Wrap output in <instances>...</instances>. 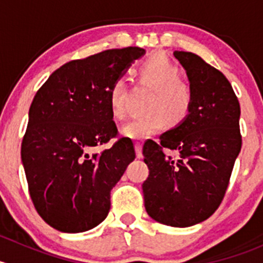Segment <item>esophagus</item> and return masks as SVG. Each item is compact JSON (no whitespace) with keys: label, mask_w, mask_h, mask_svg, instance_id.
Here are the masks:
<instances>
[{"label":"esophagus","mask_w":263,"mask_h":263,"mask_svg":"<svg viewBox=\"0 0 263 263\" xmlns=\"http://www.w3.org/2000/svg\"><path fill=\"white\" fill-rule=\"evenodd\" d=\"M135 148H136V156L139 159L142 158V144L141 142H135Z\"/></svg>","instance_id":"esophagus-1"}]
</instances>
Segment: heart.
<instances>
[{
	"mask_svg": "<svg viewBox=\"0 0 263 263\" xmlns=\"http://www.w3.org/2000/svg\"><path fill=\"white\" fill-rule=\"evenodd\" d=\"M139 82L151 89L145 110L147 115L132 119L121 128V134L131 140H144L169 127L181 126L192 110L193 92L181 79V70L166 55L155 54L139 65ZM128 89L124 79H117L109 91L110 115L117 121L127 116Z\"/></svg>",
	"mask_w": 263,
	"mask_h": 263,
	"instance_id": "heart-1",
	"label": "heart"
}]
</instances>
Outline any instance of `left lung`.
<instances>
[{"label": "left lung", "instance_id": "1", "mask_svg": "<svg viewBox=\"0 0 263 263\" xmlns=\"http://www.w3.org/2000/svg\"><path fill=\"white\" fill-rule=\"evenodd\" d=\"M187 71L193 92L191 115L181 126L148 140L142 154L148 177L142 183L147 214L164 225L192 227L221 203L242 147L240 105L221 71L191 52L173 53ZM177 149V161L163 153Z\"/></svg>", "mask_w": 263, "mask_h": 263}]
</instances>
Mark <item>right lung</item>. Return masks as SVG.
I'll return each mask as SVG.
<instances>
[{"instance_id": "obj_1", "label": "right lung", "mask_w": 263, "mask_h": 263, "mask_svg": "<svg viewBox=\"0 0 263 263\" xmlns=\"http://www.w3.org/2000/svg\"><path fill=\"white\" fill-rule=\"evenodd\" d=\"M145 49H108L65 63L36 91L21 144L29 193L42 219L63 233L92 229L107 217L110 191L135 160L134 144L117 139L109 91Z\"/></svg>"}]
</instances>
